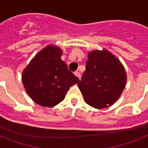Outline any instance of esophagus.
<instances>
[{"label": "esophagus", "mask_w": 148, "mask_h": 148, "mask_svg": "<svg viewBox=\"0 0 148 148\" xmlns=\"http://www.w3.org/2000/svg\"><path fill=\"white\" fill-rule=\"evenodd\" d=\"M74 75H75V76L77 77H78L79 79L81 78V74H80V72H78V71H75L74 73Z\"/></svg>", "instance_id": "obj_1"}]
</instances>
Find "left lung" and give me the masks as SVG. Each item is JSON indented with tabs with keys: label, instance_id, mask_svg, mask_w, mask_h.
<instances>
[{
	"label": "left lung",
	"instance_id": "left-lung-1",
	"mask_svg": "<svg viewBox=\"0 0 148 148\" xmlns=\"http://www.w3.org/2000/svg\"><path fill=\"white\" fill-rule=\"evenodd\" d=\"M127 74L120 60L107 49L89 51L86 71L77 83L86 103L97 109L109 108L121 97Z\"/></svg>",
	"mask_w": 148,
	"mask_h": 148
}]
</instances>
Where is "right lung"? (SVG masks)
I'll return each mask as SVG.
<instances>
[{"label":"right lung","mask_w":148,"mask_h":148,"mask_svg":"<svg viewBox=\"0 0 148 148\" xmlns=\"http://www.w3.org/2000/svg\"><path fill=\"white\" fill-rule=\"evenodd\" d=\"M60 47L49 45L40 51L22 72L26 92L36 103L51 108L64 99L70 87L79 79L61 60Z\"/></svg>","instance_id":"obj_1"}]
</instances>
